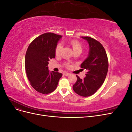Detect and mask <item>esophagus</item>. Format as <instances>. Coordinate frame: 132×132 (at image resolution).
I'll return each instance as SVG.
<instances>
[{
	"label": "esophagus",
	"mask_w": 132,
	"mask_h": 132,
	"mask_svg": "<svg viewBox=\"0 0 132 132\" xmlns=\"http://www.w3.org/2000/svg\"><path fill=\"white\" fill-rule=\"evenodd\" d=\"M63 74L65 76H68V75H70V73H67V72H64V73H63Z\"/></svg>",
	"instance_id": "esophagus-1"
}]
</instances>
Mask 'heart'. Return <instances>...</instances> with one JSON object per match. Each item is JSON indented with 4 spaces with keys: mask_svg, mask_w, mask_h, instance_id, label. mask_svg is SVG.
Returning <instances> with one entry per match:
<instances>
[{
    "mask_svg": "<svg viewBox=\"0 0 132 132\" xmlns=\"http://www.w3.org/2000/svg\"><path fill=\"white\" fill-rule=\"evenodd\" d=\"M70 45L72 47V48L74 52L77 51H82V45L81 43L77 39H73L70 42ZM63 49V46L61 43L57 44L56 47L55 48V54L57 56H59L61 54L62 51ZM65 65L67 67H69L70 66V64L68 62H67L65 63Z\"/></svg>",
    "mask_w": 132,
    "mask_h": 132,
    "instance_id": "heart-1",
    "label": "heart"
}]
</instances>
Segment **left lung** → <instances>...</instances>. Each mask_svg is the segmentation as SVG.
Wrapping results in <instances>:
<instances>
[{"label": "left lung", "mask_w": 132, "mask_h": 132, "mask_svg": "<svg viewBox=\"0 0 132 132\" xmlns=\"http://www.w3.org/2000/svg\"><path fill=\"white\" fill-rule=\"evenodd\" d=\"M89 43V54L81 64L86 69V77L83 79L77 75V80L73 86L76 93L84 97L95 94L104 82L109 69V61L104 47L100 42L89 36H82Z\"/></svg>", "instance_id": "obj_1"}]
</instances>
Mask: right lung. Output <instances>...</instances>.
<instances>
[{
	"mask_svg": "<svg viewBox=\"0 0 132 132\" xmlns=\"http://www.w3.org/2000/svg\"><path fill=\"white\" fill-rule=\"evenodd\" d=\"M62 36L52 32L43 34L31 42L27 50L25 67L32 87L43 94L51 93L57 88L62 74L50 72L48 61L55 58V48Z\"/></svg>",
	"mask_w": 132,
	"mask_h": 132,
	"instance_id": "add662e5",
	"label": "right lung"
}]
</instances>
